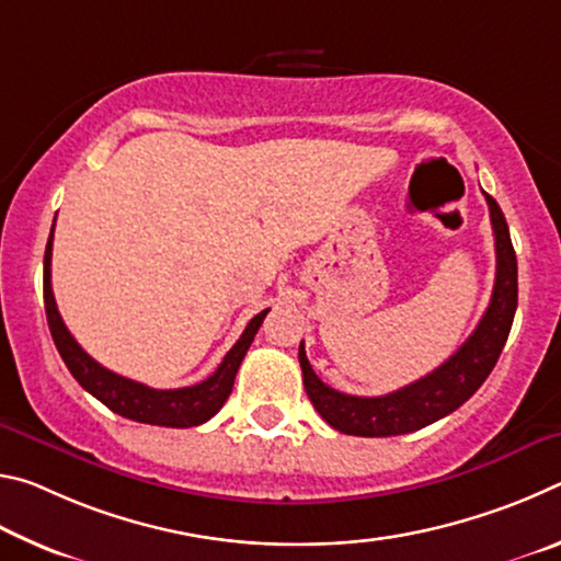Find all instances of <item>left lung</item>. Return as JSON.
<instances>
[{
	"label": "left lung",
	"mask_w": 561,
	"mask_h": 561,
	"mask_svg": "<svg viewBox=\"0 0 561 561\" xmlns=\"http://www.w3.org/2000/svg\"><path fill=\"white\" fill-rule=\"evenodd\" d=\"M485 201L490 207L497 254V274L490 307L470 339L433 374L388 396H348L321 381L309 364L301 341L299 364L304 388H307L309 401L314 403L319 415L331 428L346 435H360V438H388V435L421 431L453 413L455 408H460L485 383L510 336L517 309V257L510 240V227L500 205L488 193Z\"/></svg>",
	"instance_id": "left-lung-1"
}]
</instances>
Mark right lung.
<instances>
[{
	"label": "right lung",
	"mask_w": 561,
	"mask_h": 561,
	"mask_svg": "<svg viewBox=\"0 0 561 561\" xmlns=\"http://www.w3.org/2000/svg\"><path fill=\"white\" fill-rule=\"evenodd\" d=\"M51 244H54V227L44 252L46 321H49L54 344L59 348L64 364L69 366V371L76 381L87 388L93 398H99L103 405H108L113 413L130 417V421L165 425V428H193V425L210 421V417L220 411L227 398H230L237 368H240L247 348H250L254 334L260 331L270 309L260 311V314L247 324L242 336L237 339V344L230 351H227L222 364L217 366V371L210 378H205L203 383H195L187 388H170V391H160V388H150L138 381H130L126 376L108 371V368H103L99 360H93L87 351L76 344L71 331L64 324L59 309H56V299L51 291Z\"/></svg>",
	"instance_id": "add662e5"
}]
</instances>
